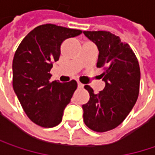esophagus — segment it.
<instances>
[{
	"instance_id": "esophagus-1",
	"label": "esophagus",
	"mask_w": 155,
	"mask_h": 155,
	"mask_svg": "<svg viewBox=\"0 0 155 155\" xmlns=\"http://www.w3.org/2000/svg\"><path fill=\"white\" fill-rule=\"evenodd\" d=\"M77 84H78V87H79V88H82V87H84V85H83L82 83H81V82H79V81L77 82Z\"/></svg>"
}]
</instances>
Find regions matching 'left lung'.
I'll use <instances>...</instances> for the list:
<instances>
[{"mask_svg":"<svg viewBox=\"0 0 155 155\" xmlns=\"http://www.w3.org/2000/svg\"><path fill=\"white\" fill-rule=\"evenodd\" d=\"M96 45L99 55L97 68H104L101 74L104 88L95 94L92 87H84L89 100L82 105L83 121L87 126L104 132L118 126L130 113L139 96L140 70L138 59L130 45L109 31H83Z\"/></svg>","mask_w":155,"mask_h":155,"instance_id":"8db88e82","label":"left lung"}]
</instances>
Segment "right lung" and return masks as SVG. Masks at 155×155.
<instances>
[{
    "label": "right lung",
    "instance_id": "right-lung-1",
    "mask_svg": "<svg viewBox=\"0 0 155 155\" xmlns=\"http://www.w3.org/2000/svg\"><path fill=\"white\" fill-rule=\"evenodd\" d=\"M80 34V30L43 24L23 38L15 53V93L28 117L42 127H54L62 121L64 110L77 88L74 80L51 81L50 71L59 60L63 41Z\"/></svg>",
    "mask_w": 155,
    "mask_h": 155
}]
</instances>
